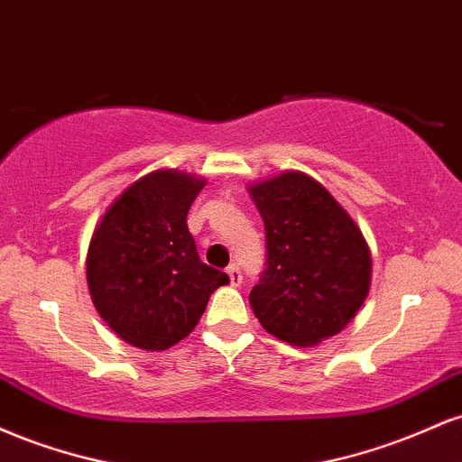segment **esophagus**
<instances>
[{
	"label": "esophagus",
	"instance_id": "obj_1",
	"mask_svg": "<svg viewBox=\"0 0 462 462\" xmlns=\"http://www.w3.org/2000/svg\"><path fill=\"white\" fill-rule=\"evenodd\" d=\"M226 273L230 275V282H232V286H238L243 282V273H241V269L236 267V264H230V267L226 269Z\"/></svg>",
	"mask_w": 462,
	"mask_h": 462
}]
</instances>
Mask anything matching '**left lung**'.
<instances>
[{
    "label": "left lung",
    "mask_w": 462,
    "mask_h": 462,
    "mask_svg": "<svg viewBox=\"0 0 462 462\" xmlns=\"http://www.w3.org/2000/svg\"><path fill=\"white\" fill-rule=\"evenodd\" d=\"M249 195L267 236L263 278L249 293L254 315L298 347L338 334L369 293L371 252L360 227L306 173L263 180Z\"/></svg>",
    "instance_id": "left-lung-1"
}]
</instances>
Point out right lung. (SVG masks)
Wrapping results in <instances>:
<instances>
[{
    "label": "right lung",
    "mask_w": 462,
    "mask_h": 462,
    "mask_svg": "<svg viewBox=\"0 0 462 462\" xmlns=\"http://www.w3.org/2000/svg\"><path fill=\"white\" fill-rule=\"evenodd\" d=\"M206 180L158 169L130 184L95 227L87 282L99 317L130 346L162 352L198 326L227 273L199 261L187 226Z\"/></svg>",
    "instance_id": "add662e5"
}]
</instances>
